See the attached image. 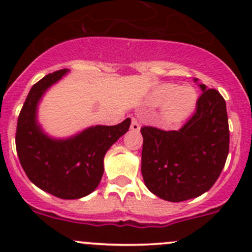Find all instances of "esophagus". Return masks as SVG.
<instances>
[{"instance_id":"1","label":"esophagus","mask_w":252,"mask_h":252,"mask_svg":"<svg viewBox=\"0 0 252 252\" xmlns=\"http://www.w3.org/2000/svg\"><path fill=\"white\" fill-rule=\"evenodd\" d=\"M130 129H131V130H133V131H139V130H140V124H139V122L136 121L135 118L131 119Z\"/></svg>"}]
</instances>
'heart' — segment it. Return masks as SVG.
Segmentation results:
<instances>
[{
  "label": "heart",
  "mask_w": 252,
  "mask_h": 252,
  "mask_svg": "<svg viewBox=\"0 0 252 252\" xmlns=\"http://www.w3.org/2000/svg\"><path fill=\"white\" fill-rule=\"evenodd\" d=\"M199 94L192 86L164 83L157 85L147 96V105L162 106V119L166 123H179L194 113Z\"/></svg>",
  "instance_id": "1"
}]
</instances>
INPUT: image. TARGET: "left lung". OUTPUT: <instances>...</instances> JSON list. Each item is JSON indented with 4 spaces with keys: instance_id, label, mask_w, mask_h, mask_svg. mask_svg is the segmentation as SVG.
<instances>
[{
    "instance_id": "left-lung-1",
    "label": "left lung",
    "mask_w": 252,
    "mask_h": 252,
    "mask_svg": "<svg viewBox=\"0 0 252 252\" xmlns=\"http://www.w3.org/2000/svg\"><path fill=\"white\" fill-rule=\"evenodd\" d=\"M200 89L196 112L179 130L141 128L145 185L167 201H185L208 191L227 161L229 126L225 101L215 89L204 84Z\"/></svg>"
}]
</instances>
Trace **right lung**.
I'll list each match as a JSON object with an SVG mask.
<instances>
[{
	"label": "right lung",
	"mask_w": 252,
	"mask_h": 252,
	"mask_svg": "<svg viewBox=\"0 0 252 252\" xmlns=\"http://www.w3.org/2000/svg\"><path fill=\"white\" fill-rule=\"evenodd\" d=\"M69 72L61 69L30 89L18 117L16 147L25 174L48 194L74 200L91 194L103 174V157L128 131L130 118L117 126H94L67 139L48 136L37 122V105L47 89Z\"/></svg>",
	"instance_id": "obj_1"
}]
</instances>
